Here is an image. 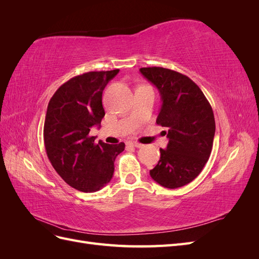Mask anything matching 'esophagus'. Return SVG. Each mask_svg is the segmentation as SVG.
<instances>
[{"label": "esophagus", "mask_w": 259, "mask_h": 259, "mask_svg": "<svg viewBox=\"0 0 259 259\" xmlns=\"http://www.w3.org/2000/svg\"><path fill=\"white\" fill-rule=\"evenodd\" d=\"M128 145L133 146V147H136V148H142L143 145L139 144V143H136V142H128Z\"/></svg>", "instance_id": "esophagus-1"}]
</instances>
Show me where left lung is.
Segmentation results:
<instances>
[{"label": "left lung", "mask_w": 259, "mask_h": 259, "mask_svg": "<svg viewBox=\"0 0 259 259\" xmlns=\"http://www.w3.org/2000/svg\"><path fill=\"white\" fill-rule=\"evenodd\" d=\"M139 71L159 90L162 106L156 124L166 128L164 134L168 138L150 176L169 189L183 187L201 173L210 155L215 135L213 109L187 75L161 67Z\"/></svg>", "instance_id": "8db88e82"}]
</instances>
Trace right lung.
I'll list each match as a JSON object with an SVG mask.
<instances>
[{
	"label": "right lung",
	"mask_w": 259,
	"mask_h": 259,
	"mask_svg": "<svg viewBox=\"0 0 259 259\" xmlns=\"http://www.w3.org/2000/svg\"><path fill=\"white\" fill-rule=\"evenodd\" d=\"M86 72L62 84L51 98L44 122V145L58 175L76 190L95 192L110 182L124 143L109 145L90 135L105 116L103 92L119 73Z\"/></svg>",
	"instance_id": "add662e5"
}]
</instances>
